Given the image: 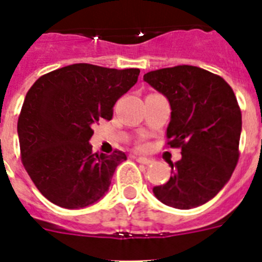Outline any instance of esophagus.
<instances>
[{"label":"esophagus","mask_w":262,"mask_h":262,"mask_svg":"<svg viewBox=\"0 0 262 262\" xmlns=\"http://www.w3.org/2000/svg\"><path fill=\"white\" fill-rule=\"evenodd\" d=\"M136 161L140 164H143V165H149V164H152V160L147 159V157H136Z\"/></svg>","instance_id":"34e87169"}]
</instances>
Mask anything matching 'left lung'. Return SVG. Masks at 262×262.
I'll return each instance as SVG.
<instances>
[{"mask_svg":"<svg viewBox=\"0 0 262 262\" xmlns=\"http://www.w3.org/2000/svg\"><path fill=\"white\" fill-rule=\"evenodd\" d=\"M144 81L170 103L166 145L181 148L169 163L173 176L154 193L165 205L189 210L212 200L239 161L242 111L232 88L221 76L193 66L151 71Z\"/></svg>","mask_w":262,"mask_h":262,"instance_id":"obj_1","label":"left lung"}]
</instances>
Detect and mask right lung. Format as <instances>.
I'll use <instances>...</instances> for the list:
<instances>
[{
    "mask_svg": "<svg viewBox=\"0 0 262 262\" xmlns=\"http://www.w3.org/2000/svg\"><path fill=\"white\" fill-rule=\"evenodd\" d=\"M138 68L80 62L34 82L18 118L20 159L43 195L64 209L86 207L103 196L124 152L93 154V124L110 120L113 107L139 77Z\"/></svg>",
    "mask_w": 262,
    "mask_h": 262,
    "instance_id": "obj_1",
    "label": "right lung"
}]
</instances>
